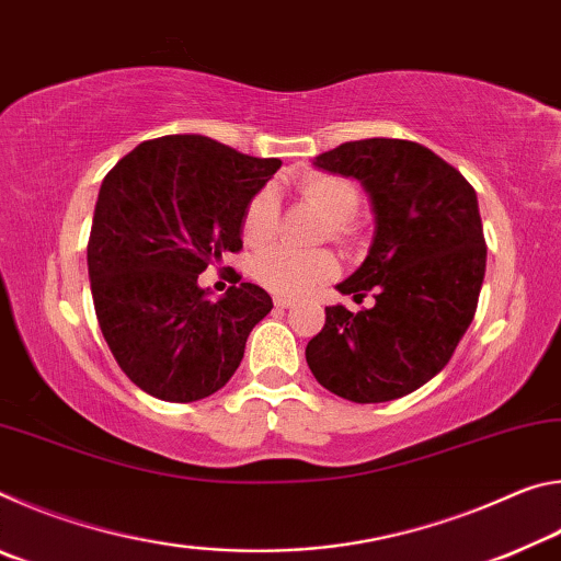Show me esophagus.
<instances>
[{
	"label": "esophagus",
	"instance_id": "esophagus-1",
	"mask_svg": "<svg viewBox=\"0 0 561 561\" xmlns=\"http://www.w3.org/2000/svg\"><path fill=\"white\" fill-rule=\"evenodd\" d=\"M274 307L289 309V307H294V299L291 297H274Z\"/></svg>",
	"mask_w": 561,
	"mask_h": 561
}]
</instances>
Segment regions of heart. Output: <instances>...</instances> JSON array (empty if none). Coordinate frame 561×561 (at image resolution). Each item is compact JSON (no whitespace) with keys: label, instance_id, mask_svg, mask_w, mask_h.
Segmentation results:
<instances>
[{"label":"heart","instance_id":"b5f03b06","mask_svg":"<svg viewBox=\"0 0 561 561\" xmlns=\"http://www.w3.org/2000/svg\"><path fill=\"white\" fill-rule=\"evenodd\" d=\"M297 193L304 203L314 205L327 215L324 232L334 240H348L356 232V217L360 193L354 180L336 173H309L299 180ZM279 201L274 187H262L250 197L242 213V240L252 247L267 244L277 232ZM339 264L329 250H287V247H270L252 264V274L264 289L279 297H301L317 289L336 274Z\"/></svg>","mask_w":561,"mask_h":561}]
</instances>
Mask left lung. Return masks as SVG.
<instances>
[{
  "instance_id": "8db88e82",
  "label": "left lung",
  "mask_w": 561,
  "mask_h": 561,
  "mask_svg": "<svg viewBox=\"0 0 561 561\" xmlns=\"http://www.w3.org/2000/svg\"><path fill=\"white\" fill-rule=\"evenodd\" d=\"M314 165L371 195L374 244L339 291H374L376 304L356 314L327 307L307 364L346 401H393L440 374L472 324L488 262L478 195L460 170L401 138L348 140Z\"/></svg>"
}]
</instances>
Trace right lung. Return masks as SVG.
<instances>
[{
	"label": "right lung",
	"mask_w": 561,
	"mask_h": 561,
	"mask_svg": "<svg viewBox=\"0 0 561 561\" xmlns=\"http://www.w3.org/2000/svg\"><path fill=\"white\" fill-rule=\"evenodd\" d=\"M279 165L205 136H163L103 178L89 237L93 307L121 371L146 393L201 401L240 366L272 297L237 277L210 299L197 274L242 250L244 205Z\"/></svg>",
	"instance_id": "obj_1"
}]
</instances>
